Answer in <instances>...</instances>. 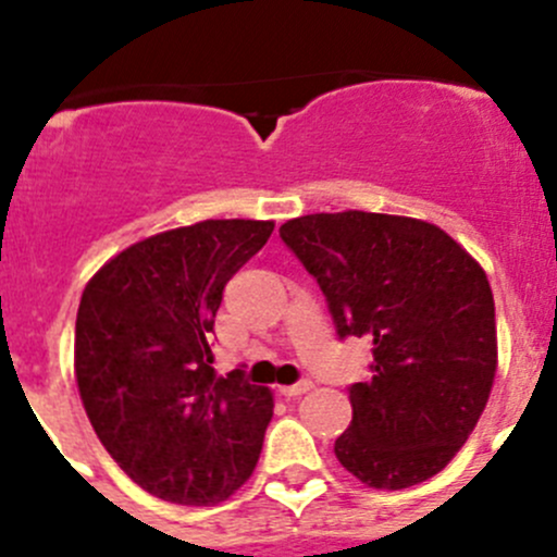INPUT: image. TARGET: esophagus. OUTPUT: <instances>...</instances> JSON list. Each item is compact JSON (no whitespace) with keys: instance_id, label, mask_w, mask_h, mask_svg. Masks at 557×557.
<instances>
[{"instance_id":"1","label":"esophagus","mask_w":557,"mask_h":557,"mask_svg":"<svg viewBox=\"0 0 557 557\" xmlns=\"http://www.w3.org/2000/svg\"><path fill=\"white\" fill-rule=\"evenodd\" d=\"M310 387H312L310 380H301V383H296V385H280V393H283L285 398H296V396H305Z\"/></svg>"}]
</instances>
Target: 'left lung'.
I'll list each match as a JSON object with an SVG mask.
<instances>
[{
	"label": "left lung",
	"instance_id": "obj_1",
	"mask_svg": "<svg viewBox=\"0 0 557 557\" xmlns=\"http://www.w3.org/2000/svg\"><path fill=\"white\" fill-rule=\"evenodd\" d=\"M318 280L336 334L372 342L334 453L369 487L440 474L474 431L496 377V307L480 263L440 226L380 212H318L280 226Z\"/></svg>",
	"mask_w": 557,
	"mask_h": 557
}]
</instances>
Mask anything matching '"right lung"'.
<instances>
[{
    "instance_id": "1",
    "label": "right lung",
    "mask_w": 557,
    "mask_h": 557,
    "mask_svg": "<svg viewBox=\"0 0 557 557\" xmlns=\"http://www.w3.org/2000/svg\"><path fill=\"white\" fill-rule=\"evenodd\" d=\"M272 221H201L126 247L83 290L75 377L104 450L150 496L185 507L245 485L272 420L269 387L218 377L210 334L228 280Z\"/></svg>"
}]
</instances>
